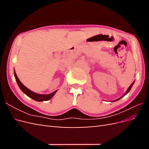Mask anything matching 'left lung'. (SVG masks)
<instances>
[{"label": "left lung", "mask_w": 149, "mask_h": 149, "mask_svg": "<svg viewBox=\"0 0 149 149\" xmlns=\"http://www.w3.org/2000/svg\"><path fill=\"white\" fill-rule=\"evenodd\" d=\"M134 81L131 84H130V86L129 87V88H128V89L127 90V91H126V93H125V94H124V96L125 95V94H127L129 92V91H130V89H131V88H132V86H133V84H134ZM123 96H122L121 97H120V98H119V99H117V100H114V101H118V100H120V98H122V97H123Z\"/></svg>", "instance_id": "1"}]
</instances>
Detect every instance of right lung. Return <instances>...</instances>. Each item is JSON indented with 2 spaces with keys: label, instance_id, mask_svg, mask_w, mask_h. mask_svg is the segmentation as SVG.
Masks as SVG:
<instances>
[{
  "label": "right lung",
  "instance_id": "right-lung-1",
  "mask_svg": "<svg viewBox=\"0 0 149 149\" xmlns=\"http://www.w3.org/2000/svg\"><path fill=\"white\" fill-rule=\"evenodd\" d=\"M14 76H15V79L17 81V83L18 85H19V88H20L22 91H23L26 96H28L30 98L33 99V100H35V101H40H40H48L49 100H50V99L54 95H55V94L57 91H54V92H53L50 94H37V93H35L33 91H30V90L29 89H28L27 88H26L25 86L20 82V81L17 77L15 70H14Z\"/></svg>",
  "mask_w": 149,
  "mask_h": 149
}]
</instances>
